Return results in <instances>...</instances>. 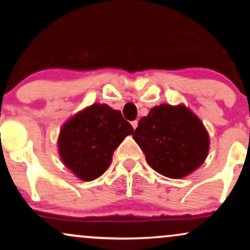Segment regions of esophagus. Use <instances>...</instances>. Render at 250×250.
Wrapping results in <instances>:
<instances>
[{"label": "esophagus", "mask_w": 250, "mask_h": 250, "mask_svg": "<svg viewBox=\"0 0 250 250\" xmlns=\"http://www.w3.org/2000/svg\"><path fill=\"white\" fill-rule=\"evenodd\" d=\"M137 125H139V121H136V120H135V121L131 122V125H133V128H134V129H136V128H137Z\"/></svg>", "instance_id": "34e87169"}]
</instances>
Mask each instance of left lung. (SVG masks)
<instances>
[{"label": "left lung", "mask_w": 250, "mask_h": 250, "mask_svg": "<svg viewBox=\"0 0 250 250\" xmlns=\"http://www.w3.org/2000/svg\"><path fill=\"white\" fill-rule=\"evenodd\" d=\"M155 171L170 179L199 168L209 150L202 122L185 105H156L142 117L133 134Z\"/></svg>", "instance_id": "left-lung-1"}]
</instances>
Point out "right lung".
Returning <instances> with one entry per match:
<instances>
[{
  "instance_id": "add662e5",
  "label": "right lung",
  "mask_w": 250,
  "mask_h": 250,
  "mask_svg": "<svg viewBox=\"0 0 250 250\" xmlns=\"http://www.w3.org/2000/svg\"><path fill=\"white\" fill-rule=\"evenodd\" d=\"M133 131L121 111L107 104H93L62 127L59 137L60 156L77 177L93 181L104 173L114 150Z\"/></svg>"
}]
</instances>
